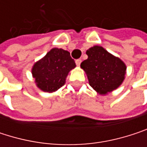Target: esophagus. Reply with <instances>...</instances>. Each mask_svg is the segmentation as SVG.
Returning <instances> with one entry per match:
<instances>
[{
  "label": "esophagus",
  "instance_id": "esophagus-1",
  "mask_svg": "<svg viewBox=\"0 0 147 147\" xmlns=\"http://www.w3.org/2000/svg\"><path fill=\"white\" fill-rule=\"evenodd\" d=\"M81 63H82V59H76V65L77 66H79V65H81Z\"/></svg>",
  "mask_w": 147,
  "mask_h": 147
}]
</instances>
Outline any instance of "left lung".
Segmentation results:
<instances>
[{
	"instance_id": "obj_1",
	"label": "left lung",
	"mask_w": 147,
	"mask_h": 147,
	"mask_svg": "<svg viewBox=\"0 0 147 147\" xmlns=\"http://www.w3.org/2000/svg\"><path fill=\"white\" fill-rule=\"evenodd\" d=\"M88 59L81 68L88 76L89 85L100 95H106L121 86L125 79L127 66L101 46H94L86 52Z\"/></svg>"
}]
</instances>
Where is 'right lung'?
I'll list each match as a JSON object with an SVG mask.
<instances>
[{
    "mask_svg": "<svg viewBox=\"0 0 147 147\" xmlns=\"http://www.w3.org/2000/svg\"><path fill=\"white\" fill-rule=\"evenodd\" d=\"M76 67L70 53L62 48H52L31 69L36 87L47 93H53L65 85L69 72Z\"/></svg>",
    "mask_w": 147,
    "mask_h": 147,
    "instance_id": "right-lung-1",
    "label": "right lung"
}]
</instances>
